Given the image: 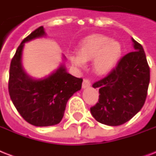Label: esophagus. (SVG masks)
<instances>
[{
    "label": "esophagus",
    "instance_id": "34e87169",
    "mask_svg": "<svg viewBox=\"0 0 156 156\" xmlns=\"http://www.w3.org/2000/svg\"><path fill=\"white\" fill-rule=\"evenodd\" d=\"M91 83H90V81L88 79V78H85L83 79V88H87V87H90Z\"/></svg>",
    "mask_w": 156,
    "mask_h": 156
}]
</instances>
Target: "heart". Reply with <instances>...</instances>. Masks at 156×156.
<instances>
[{"label": "heart", "mask_w": 156, "mask_h": 156, "mask_svg": "<svg viewBox=\"0 0 156 156\" xmlns=\"http://www.w3.org/2000/svg\"><path fill=\"white\" fill-rule=\"evenodd\" d=\"M121 55V46L102 35H92L85 38L80 45L79 55L70 56L71 62L78 67H83L85 61L94 60L96 73L104 74L115 67Z\"/></svg>", "instance_id": "1"}]
</instances>
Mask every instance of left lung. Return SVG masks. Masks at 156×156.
<instances>
[{"label":"left lung","mask_w":156,"mask_h":156,"mask_svg":"<svg viewBox=\"0 0 156 156\" xmlns=\"http://www.w3.org/2000/svg\"><path fill=\"white\" fill-rule=\"evenodd\" d=\"M134 51L129 52L101 80L95 82L99 88V102L90 112L100 123L121 126L135 116L144 105L150 83V67L143 46L132 39Z\"/></svg>","instance_id":"1"}]
</instances>
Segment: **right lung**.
Returning a JSON list of instances; mask_svg holds the SVG:
<instances>
[{"instance_id":"add662e5","label":"right lung","mask_w":156,"mask_h":156,"mask_svg":"<svg viewBox=\"0 0 156 156\" xmlns=\"http://www.w3.org/2000/svg\"><path fill=\"white\" fill-rule=\"evenodd\" d=\"M44 35V27H40L26 37L12 58L9 68V93L11 100L23 118L35 126L60 123L67 101L80 90L83 83V78L67 73L63 65L44 79H34L26 73L22 66L24 43Z\"/></svg>"}]
</instances>
